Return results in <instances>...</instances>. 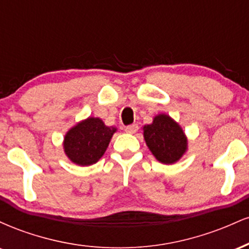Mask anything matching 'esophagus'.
Masks as SVG:
<instances>
[{"instance_id": "1", "label": "esophagus", "mask_w": 249, "mask_h": 249, "mask_svg": "<svg viewBox=\"0 0 249 249\" xmlns=\"http://www.w3.org/2000/svg\"><path fill=\"white\" fill-rule=\"evenodd\" d=\"M138 130H139V126L137 124L128 125V126L125 127V131H126L127 133H136Z\"/></svg>"}]
</instances>
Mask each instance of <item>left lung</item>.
Wrapping results in <instances>:
<instances>
[{
  "label": "left lung",
  "mask_w": 249,
  "mask_h": 249,
  "mask_svg": "<svg viewBox=\"0 0 249 249\" xmlns=\"http://www.w3.org/2000/svg\"><path fill=\"white\" fill-rule=\"evenodd\" d=\"M144 138L153 156L164 164L178 161L187 148V139L181 127L167 115H158L144 126Z\"/></svg>",
  "instance_id": "8db88e82"
}]
</instances>
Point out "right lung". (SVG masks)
<instances>
[{
	"label": "right lung",
	"instance_id": "add662e5",
	"mask_svg": "<svg viewBox=\"0 0 249 249\" xmlns=\"http://www.w3.org/2000/svg\"><path fill=\"white\" fill-rule=\"evenodd\" d=\"M115 132L116 127L107 126L102 119L90 117L65 134V154L81 166L95 164L107 151Z\"/></svg>",
	"mask_w": 249,
	"mask_h": 249
}]
</instances>
